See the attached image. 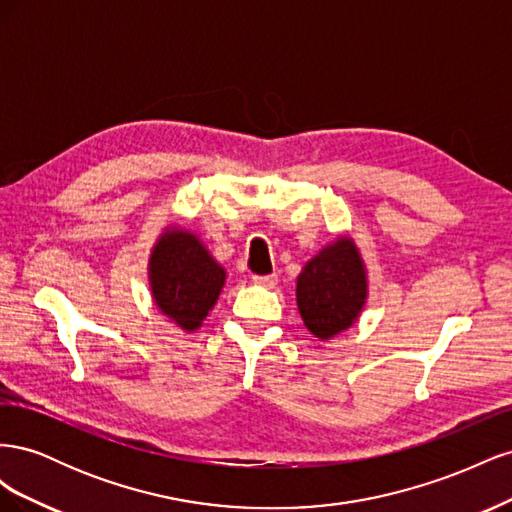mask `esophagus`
I'll return each mask as SVG.
<instances>
[{"mask_svg": "<svg viewBox=\"0 0 512 512\" xmlns=\"http://www.w3.org/2000/svg\"><path fill=\"white\" fill-rule=\"evenodd\" d=\"M252 282L258 286H265V288H273L277 284V275L269 273V275H252Z\"/></svg>", "mask_w": 512, "mask_h": 512, "instance_id": "34e87169", "label": "esophagus"}]
</instances>
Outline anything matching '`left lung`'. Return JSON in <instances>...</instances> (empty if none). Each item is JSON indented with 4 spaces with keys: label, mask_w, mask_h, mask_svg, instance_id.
I'll use <instances>...</instances> for the list:
<instances>
[{
    "label": "left lung",
    "mask_w": 512,
    "mask_h": 512,
    "mask_svg": "<svg viewBox=\"0 0 512 512\" xmlns=\"http://www.w3.org/2000/svg\"><path fill=\"white\" fill-rule=\"evenodd\" d=\"M367 297L363 260L352 239L335 243L307 262L297 277V305L305 327L320 339L348 329Z\"/></svg>",
    "instance_id": "1"
}]
</instances>
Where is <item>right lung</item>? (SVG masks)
<instances>
[{"label": "right lung", "instance_id": "1", "mask_svg": "<svg viewBox=\"0 0 512 512\" xmlns=\"http://www.w3.org/2000/svg\"><path fill=\"white\" fill-rule=\"evenodd\" d=\"M226 271L192 232L166 230L151 252L149 282L156 305L181 329L194 331L220 297Z\"/></svg>", "mask_w": 512, "mask_h": 512}]
</instances>
